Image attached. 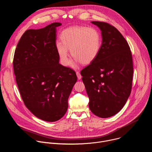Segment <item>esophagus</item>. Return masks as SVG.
Here are the masks:
<instances>
[{"label":"esophagus","mask_w":152,"mask_h":152,"mask_svg":"<svg viewBox=\"0 0 152 152\" xmlns=\"http://www.w3.org/2000/svg\"><path fill=\"white\" fill-rule=\"evenodd\" d=\"M76 75H77V79H79V80H80L81 78H82V76L80 75V73L79 72H76Z\"/></svg>","instance_id":"1"}]
</instances>
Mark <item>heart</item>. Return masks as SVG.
<instances>
[{"instance_id":"b5f03b06","label":"heart","mask_w":152,"mask_h":152,"mask_svg":"<svg viewBox=\"0 0 152 152\" xmlns=\"http://www.w3.org/2000/svg\"><path fill=\"white\" fill-rule=\"evenodd\" d=\"M62 42H56V50L62 64L68 66L70 63L68 49L75 57L72 67H77V64L88 65L93 62L99 55L102 46L100 32L95 28L74 26L62 31Z\"/></svg>"}]
</instances>
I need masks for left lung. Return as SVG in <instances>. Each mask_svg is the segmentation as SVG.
I'll return each instance as SVG.
<instances>
[{"label":"left lung","instance_id":"1","mask_svg":"<svg viewBox=\"0 0 152 152\" xmlns=\"http://www.w3.org/2000/svg\"><path fill=\"white\" fill-rule=\"evenodd\" d=\"M91 23L101 31V49L97 58L80 74L91 111L105 118L117 114L131 94L132 57L127 42L115 27L102 21Z\"/></svg>","mask_w":152,"mask_h":152}]
</instances>
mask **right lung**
Listing matches in <instances>:
<instances>
[{"mask_svg":"<svg viewBox=\"0 0 152 152\" xmlns=\"http://www.w3.org/2000/svg\"><path fill=\"white\" fill-rule=\"evenodd\" d=\"M28 29L15 50L13 67L25 104L37 118L49 122L61 119L68 109V99L77 81L76 73L59 63L56 28Z\"/></svg>","mask_w":152,"mask_h":152,"instance_id":"1","label":"right lung"}]
</instances>
